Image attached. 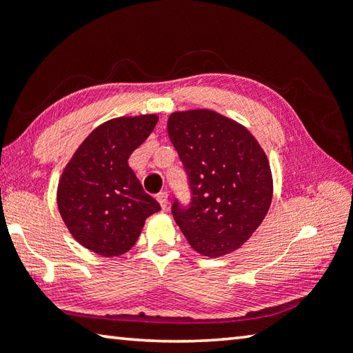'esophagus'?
<instances>
[{
    "mask_svg": "<svg viewBox=\"0 0 353 353\" xmlns=\"http://www.w3.org/2000/svg\"><path fill=\"white\" fill-rule=\"evenodd\" d=\"M157 201H159L161 209H166L168 207V193L166 192H160L159 194H157Z\"/></svg>",
    "mask_w": 353,
    "mask_h": 353,
    "instance_id": "1",
    "label": "esophagus"
}]
</instances>
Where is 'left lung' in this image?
<instances>
[{"label":"left lung","mask_w":353,"mask_h":353,"mask_svg":"<svg viewBox=\"0 0 353 353\" xmlns=\"http://www.w3.org/2000/svg\"><path fill=\"white\" fill-rule=\"evenodd\" d=\"M168 135L188 181L190 203L171 205L188 243L210 257L240 248L272 203L264 150L247 128L210 110L172 113Z\"/></svg>","instance_id":"8db88e82"}]
</instances>
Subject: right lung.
<instances>
[{
    "mask_svg": "<svg viewBox=\"0 0 353 353\" xmlns=\"http://www.w3.org/2000/svg\"><path fill=\"white\" fill-rule=\"evenodd\" d=\"M157 121L146 114L105 122L81 143L59 179V214L75 240L94 253H127L146 218L160 210L127 163Z\"/></svg>",
    "mask_w": 353,
    "mask_h": 353,
    "instance_id": "right-lung-1",
    "label": "right lung"
}]
</instances>
